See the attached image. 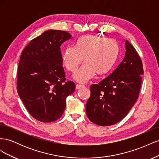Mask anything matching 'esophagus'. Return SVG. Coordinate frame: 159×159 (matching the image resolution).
<instances>
[{
  "mask_svg": "<svg viewBox=\"0 0 159 159\" xmlns=\"http://www.w3.org/2000/svg\"><path fill=\"white\" fill-rule=\"evenodd\" d=\"M85 86L84 85H80V84H76V85H75L76 89H81V88H83Z\"/></svg>",
  "mask_w": 159,
  "mask_h": 159,
  "instance_id": "esophagus-1",
  "label": "esophagus"
}]
</instances>
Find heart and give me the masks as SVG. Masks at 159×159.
Here are the masks:
<instances>
[{"label":"heart","instance_id":"obj_1","mask_svg":"<svg viewBox=\"0 0 159 159\" xmlns=\"http://www.w3.org/2000/svg\"><path fill=\"white\" fill-rule=\"evenodd\" d=\"M119 53L117 42L113 39L94 35H84L75 42L74 48L65 50L62 62L67 70L75 73L83 61L85 64L74 75V79L85 83L95 73L103 75L112 69Z\"/></svg>","mask_w":159,"mask_h":159}]
</instances>
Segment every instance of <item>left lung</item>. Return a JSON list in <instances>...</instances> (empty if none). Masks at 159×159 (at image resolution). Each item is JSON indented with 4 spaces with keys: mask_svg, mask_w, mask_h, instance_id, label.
Wrapping results in <instances>:
<instances>
[{
    "mask_svg": "<svg viewBox=\"0 0 159 159\" xmlns=\"http://www.w3.org/2000/svg\"><path fill=\"white\" fill-rule=\"evenodd\" d=\"M125 45V56L117 68L98 84L91 85L86 114L100 126L112 125L122 120L139 95L144 73L142 60L131 43L126 40Z\"/></svg>",
    "mask_w": 159,
    "mask_h": 159,
    "instance_id": "left-lung-1",
    "label": "left lung"
}]
</instances>
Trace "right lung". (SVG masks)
I'll return each instance as SVG.
<instances>
[{
	"mask_svg": "<svg viewBox=\"0 0 159 159\" xmlns=\"http://www.w3.org/2000/svg\"><path fill=\"white\" fill-rule=\"evenodd\" d=\"M66 31L49 30L24 48L17 71V91L27 111L38 121L54 122L61 117L66 98L75 84L66 81L60 46L70 39Z\"/></svg>",
	"mask_w": 159,
	"mask_h": 159,
	"instance_id": "right-lung-1",
	"label": "right lung"
}]
</instances>
